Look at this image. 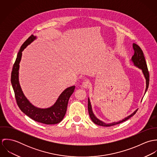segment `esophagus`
<instances>
[{
	"mask_svg": "<svg viewBox=\"0 0 157 157\" xmlns=\"http://www.w3.org/2000/svg\"><path fill=\"white\" fill-rule=\"evenodd\" d=\"M90 82L89 81H87V80L83 82V83H82V87L83 88H88L90 86Z\"/></svg>",
	"mask_w": 157,
	"mask_h": 157,
	"instance_id": "esophagus-1",
	"label": "esophagus"
}]
</instances>
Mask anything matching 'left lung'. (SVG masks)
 <instances>
[{
	"instance_id": "obj_1",
	"label": "left lung",
	"mask_w": 157,
	"mask_h": 157,
	"mask_svg": "<svg viewBox=\"0 0 157 157\" xmlns=\"http://www.w3.org/2000/svg\"><path fill=\"white\" fill-rule=\"evenodd\" d=\"M133 48L134 50V56L132 57V61L133 62L135 66L139 67L140 69H141L143 71V73L145 77V78L146 80V89L145 93L146 92V90H147L148 87H149V71L147 69V64H146V62L145 60V57L144 56V54L143 52L142 51V49H141V48L136 44H133ZM88 112L90 114V118H91L92 121L96 124L99 125V126H105V127H109V126H112L116 124H118L122 122H124L125 121H126L127 120H128L129 118H130L131 117H132L133 115H134L136 113V112L137 111V110H136L134 113H132L131 115H130L129 116L126 117L125 118L123 119L121 121H119L118 122H113L111 123H108L106 124L101 121H100V120H98L93 113L92 110V107H91V105L90 103V99L88 98Z\"/></svg>"
}]
</instances>
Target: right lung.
Instances as JSON below:
<instances>
[{
	"instance_id": "1",
	"label": "right lung",
	"mask_w": 157,
	"mask_h": 157,
	"mask_svg": "<svg viewBox=\"0 0 157 157\" xmlns=\"http://www.w3.org/2000/svg\"><path fill=\"white\" fill-rule=\"evenodd\" d=\"M36 39V36L31 35L22 45L17 54L16 60L13 65L11 72V82L14 91L17 104L20 109L25 114L33 120L46 124H55L60 123L65 117L67 103L71 95L75 90V86L69 87L59 96L55 104L46 109H40L34 106L25 97L19 82V63L22 57L23 49Z\"/></svg>"
}]
</instances>
